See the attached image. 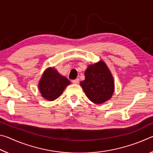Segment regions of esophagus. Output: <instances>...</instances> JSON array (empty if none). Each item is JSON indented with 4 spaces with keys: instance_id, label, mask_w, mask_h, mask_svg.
Here are the masks:
<instances>
[{
    "instance_id": "34e87169",
    "label": "esophagus",
    "mask_w": 153,
    "mask_h": 153,
    "mask_svg": "<svg viewBox=\"0 0 153 153\" xmlns=\"http://www.w3.org/2000/svg\"><path fill=\"white\" fill-rule=\"evenodd\" d=\"M79 79L78 78H77V79H74V80H73V81H72L73 84H77L79 83Z\"/></svg>"
}]
</instances>
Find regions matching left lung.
Returning a JSON list of instances; mask_svg holds the SVG:
<instances>
[{
  "label": "left lung",
  "mask_w": 153,
  "mask_h": 153,
  "mask_svg": "<svg viewBox=\"0 0 153 153\" xmlns=\"http://www.w3.org/2000/svg\"><path fill=\"white\" fill-rule=\"evenodd\" d=\"M85 79L80 86L88 99L95 104H102L112 97L115 82L111 71L102 60L88 66Z\"/></svg>",
  "instance_id": "obj_1"
}]
</instances>
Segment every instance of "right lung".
<instances>
[{"mask_svg": "<svg viewBox=\"0 0 153 153\" xmlns=\"http://www.w3.org/2000/svg\"><path fill=\"white\" fill-rule=\"evenodd\" d=\"M70 81L59 73L54 67L46 69L38 83V89L45 99L53 101L63 94Z\"/></svg>", "mask_w": 153, "mask_h": 153, "instance_id": "1", "label": "right lung"}]
</instances>
